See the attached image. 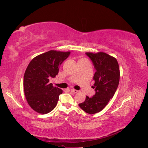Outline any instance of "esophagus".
I'll return each instance as SVG.
<instances>
[{"mask_svg":"<svg viewBox=\"0 0 148 148\" xmlns=\"http://www.w3.org/2000/svg\"><path fill=\"white\" fill-rule=\"evenodd\" d=\"M71 91L73 92V93H77L78 92V90H76V89H71Z\"/></svg>","mask_w":148,"mask_h":148,"instance_id":"34e87169","label":"esophagus"}]
</instances>
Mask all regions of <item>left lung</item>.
Instances as JSON below:
<instances>
[{"mask_svg":"<svg viewBox=\"0 0 148 148\" xmlns=\"http://www.w3.org/2000/svg\"><path fill=\"white\" fill-rule=\"evenodd\" d=\"M86 54L96 70L92 86L96 92L91 97L86 96L79 106L85 112L93 114L101 111L113 97L119 86L120 70L117 59L106 53L86 52Z\"/></svg>","mask_w":148,"mask_h":148,"instance_id":"left-lung-1","label":"left lung"}]
</instances>
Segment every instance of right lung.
I'll list each match as a JSON object with an SVG mask.
<instances>
[{
	"label": "right lung",
	"instance_id": "add662e5",
	"mask_svg": "<svg viewBox=\"0 0 148 148\" xmlns=\"http://www.w3.org/2000/svg\"><path fill=\"white\" fill-rule=\"evenodd\" d=\"M70 52L49 51L34 57L24 75V92L28 104L34 111L45 114L55 108L62 90L49 83L59 73V67Z\"/></svg>",
	"mask_w": 148,
	"mask_h": 148
}]
</instances>
